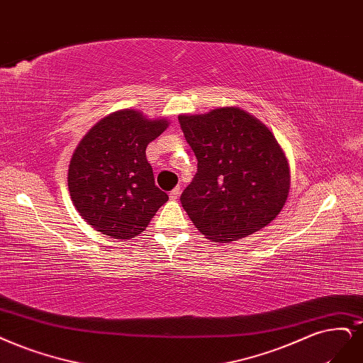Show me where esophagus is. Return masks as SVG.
Returning a JSON list of instances; mask_svg holds the SVG:
<instances>
[{
    "mask_svg": "<svg viewBox=\"0 0 363 363\" xmlns=\"http://www.w3.org/2000/svg\"><path fill=\"white\" fill-rule=\"evenodd\" d=\"M179 195H180V187L177 186V187H174V189L169 192V199H172V201H176V199L179 198Z\"/></svg>",
    "mask_w": 363,
    "mask_h": 363,
    "instance_id": "34e87169",
    "label": "esophagus"
}]
</instances>
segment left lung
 <instances>
[{"label": "left lung", "mask_w": 363, "mask_h": 363, "mask_svg": "<svg viewBox=\"0 0 363 363\" xmlns=\"http://www.w3.org/2000/svg\"><path fill=\"white\" fill-rule=\"evenodd\" d=\"M179 121L198 160L180 201L206 239H243L281 213L290 191V165L264 123L239 106L182 114Z\"/></svg>", "instance_id": "obj_1"}]
</instances>
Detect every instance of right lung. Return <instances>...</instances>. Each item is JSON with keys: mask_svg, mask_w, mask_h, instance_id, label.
<instances>
[{"mask_svg": "<svg viewBox=\"0 0 363 363\" xmlns=\"http://www.w3.org/2000/svg\"><path fill=\"white\" fill-rule=\"evenodd\" d=\"M168 126L165 117L148 118L126 108L84 135L70 159L67 184L74 208L96 231L133 239L168 201L145 157L147 145Z\"/></svg>", "mask_w": 363, "mask_h": 363, "instance_id": "right-lung-1", "label": "right lung"}]
</instances>
